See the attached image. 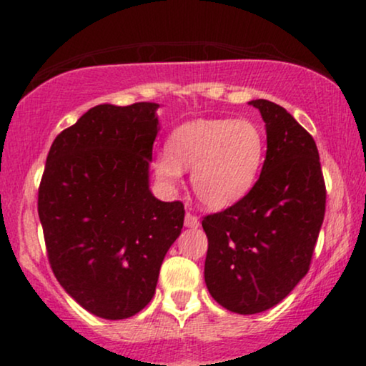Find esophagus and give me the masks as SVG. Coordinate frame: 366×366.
Wrapping results in <instances>:
<instances>
[{"label": "esophagus", "mask_w": 366, "mask_h": 366, "mask_svg": "<svg viewBox=\"0 0 366 366\" xmlns=\"http://www.w3.org/2000/svg\"><path fill=\"white\" fill-rule=\"evenodd\" d=\"M184 224H186L189 229H197V227H199V218H197L194 213L187 212L186 218H184Z\"/></svg>", "instance_id": "34e87169"}]
</instances>
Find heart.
Returning a JSON list of instances; mask_svg holds the SVG:
<instances>
[{
  "label": "heart",
  "instance_id": "b5f03b06",
  "mask_svg": "<svg viewBox=\"0 0 366 366\" xmlns=\"http://www.w3.org/2000/svg\"><path fill=\"white\" fill-rule=\"evenodd\" d=\"M264 151V136L254 122L192 120L172 132L167 151L154 159V172L159 180L174 186L184 169L192 167L191 184L199 203L224 209L253 189Z\"/></svg>",
  "mask_w": 366,
  "mask_h": 366
}]
</instances>
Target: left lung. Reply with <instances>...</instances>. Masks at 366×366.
Segmentation results:
<instances>
[{"mask_svg":"<svg viewBox=\"0 0 366 366\" xmlns=\"http://www.w3.org/2000/svg\"><path fill=\"white\" fill-rule=\"evenodd\" d=\"M249 104L267 124L262 174L242 199L201 222L208 237V291L241 315L279 305L308 274L327 199L312 134L279 104Z\"/></svg>","mask_w":366,"mask_h":366,"instance_id":"obj_1","label":"left lung"}]
</instances>
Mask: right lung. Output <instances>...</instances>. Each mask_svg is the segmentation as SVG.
<instances>
[{
  "mask_svg": "<svg viewBox=\"0 0 366 366\" xmlns=\"http://www.w3.org/2000/svg\"><path fill=\"white\" fill-rule=\"evenodd\" d=\"M157 103L98 104L53 141L37 194L54 277L82 308L139 313L184 225L182 201L151 194Z\"/></svg>",
  "mask_w": 366,
  "mask_h": 366,
  "instance_id": "obj_1",
  "label": "right lung"
}]
</instances>
